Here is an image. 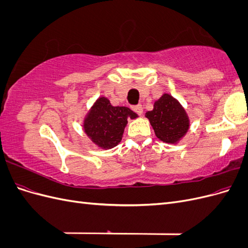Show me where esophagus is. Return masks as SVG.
I'll list each match as a JSON object with an SVG mask.
<instances>
[{
  "instance_id": "34e87169",
  "label": "esophagus",
  "mask_w": 248,
  "mask_h": 248,
  "mask_svg": "<svg viewBox=\"0 0 248 248\" xmlns=\"http://www.w3.org/2000/svg\"><path fill=\"white\" fill-rule=\"evenodd\" d=\"M132 110L134 112H137L139 116H141V114H142V107L140 106V104H138V106H133L132 107Z\"/></svg>"
}]
</instances>
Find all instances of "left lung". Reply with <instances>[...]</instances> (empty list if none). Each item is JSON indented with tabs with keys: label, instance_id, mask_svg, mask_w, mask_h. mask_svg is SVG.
Returning a JSON list of instances; mask_svg holds the SVG:
<instances>
[{
	"label": "left lung",
	"instance_id": "obj_1",
	"mask_svg": "<svg viewBox=\"0 0 248 248\" xmlns=\"http://www.w3.org/2000/svg\"><path fill=\"white\" fill-rule=\"evenodd\" d=\"M156 137L168 144H177L189 128V118L185 109L170 94H163L154 102L152 110L146 112Z\"/></svg>",
	"mask_w": 248,
	"mask_h": 248
}]
</instances>
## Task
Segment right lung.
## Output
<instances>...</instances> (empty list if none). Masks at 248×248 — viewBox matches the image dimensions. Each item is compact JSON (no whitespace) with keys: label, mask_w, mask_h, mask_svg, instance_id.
<instances>
[{"label":"right lung","mask_w":248,"mask_h":248,"mask_svg":"<svg viewBox=\"0 0 248 248\" xmlns=\"http://www.w3.org/2000/svg\"><path fill=\"white\" fill-rule=\"evenodd\" d=\"M128 118L138 115L126 107H112L106 97H99L84 120V130L95 145L111 149L121 141Z\"/></svg>","instance_id":"obj_1"}]
</instances>
